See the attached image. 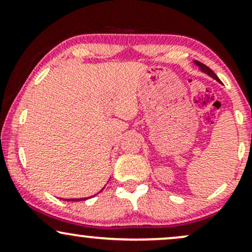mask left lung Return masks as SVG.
<instances>
[{
    "label": "left lung",
    "mask_w": 252,
    "mask_h": 252,
    "mask_svg": "<svg viewBox=\"0 0 252 252\" xmlns=\"http://www.w3.org/2000/svg\"><path fill=\"white\" fill-rule=\"evenodd\" d=\"M195 63H196V65L199 66V67L201 68V71L206 72L207 74H210L211 77H212V78H215L216 80H218V82H220V80H219V78L217 77V74H216L215 72H213L212 70H211V68L209 67V66H206V65H205V63H200V62H195Z\"/></svg>",
    "instance_id": "left-lung-1"
}]
</instances>
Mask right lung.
<instances>
[{
  "label": "right lung",
  "instance_id": "right-lung-1",
  "mask_svg": "<svg viewBox=\"0 0 252 252\" xmlns=\"http://www.w3.org/2000/svg\"><path fill=\"white\" fill-rule=\"evenodd\" d=\"M66 201H80V200H85V199H65Z\"/></svg>",
  "mask_w": 252,
  "mask_h": 252
}]
</instances>
